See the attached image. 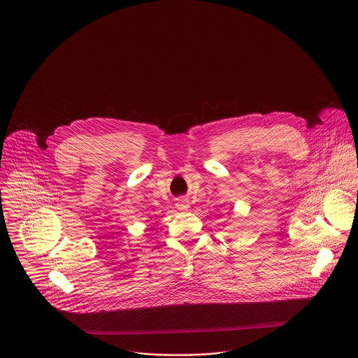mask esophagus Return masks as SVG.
I'll return each mask as SVG.
<instances>
[{"mask_svg": "<svg viewBox=\"0 0 358 358\" xmlns=\"http://www.w3.org/2000/svg\"><path fill=\"white\" fill-rule=\"evenodd\" d=\"M176 208H178L179 210H187V209L190 208V203H189V201H187V199L182 198V199H179V201H178Z\"/></svg>", "mask_w": 358, "mask_h": 358, "instance_id": "1", "label": "esophagus"}]
</instances>
